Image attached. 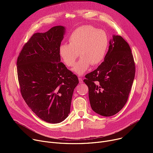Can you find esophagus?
I'll return each instance as SVG.
<instances>
[{
    "label": "esophagus",
    "instance_id": "esophagus-1",
    "mask_svg": "<svg viewBox=\"0 0 153 153\" xmlns=\"http://www.w3.org/2000/svg\"><path fill=\"white\" fill-rule=\"evenodd\" d=\"M79 82H80V83H82L83 82V80H82V79L80 78V77L79 78Z\"/></svg>",
    "mask_w": 153,
    "mask_h": 153
}]
</instances>
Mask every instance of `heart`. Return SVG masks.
<instances>
[{"mask_svg": "<svg viewBox=\"0 0 153 153\" xmlns=\"http://www.w3.org/2000/svg\"><path fill=\"white\" fill-rule=\"evenodd\" d=\"M108 47L106 33L91 26H82L75 30L68 38V44L59 47V55L67 67H72L78 57L73 71L79 76L83 75L93 66L104 59Z\"/></svg>", "mask_w": 153, "mask_h": 153, "instance_id": "1", "label": "heart"}]
</instances>
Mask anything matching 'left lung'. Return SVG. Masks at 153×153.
<instances>
[{
    "label": "left lung",
    "mask_w": 153,
    "mask_h": 153,
    "mask_svg": "<svg viewBox=\"0 0 153 153\" xmlns=\"http://www.w3.org/2000/svg\"><path fill=\"white\" fill-rule=\"evenodd\" d=\"M135 76V63L128 43L113 35L103 62L85 76L91 107L105 117L117 114L127 102Z\"/></svg>",
    "instance_id": "left-lung-1"
}]
</instances>
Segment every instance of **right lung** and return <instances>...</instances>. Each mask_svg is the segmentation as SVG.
Returning a JSON list of instances; mask_svg holds the SVG:
<instances>
[{
    "label": "right lung",
    "mask_w": 153,
    "mask_h": 153,
    "mask_svg": "<svg viewBox=\"0 0 153 153\" xmlns=\"http://www.w3.org/2000/svg\"><path fill=\"white\" fill-rule=\"evenodd\" d=\"M65 28L56 26L34 34L17 60L20 93L31 110L50 123L63 121L70 112L76 75L60 62L59 47Z\"/></svg>",
    "instance_id": "right-lung-1"
}]
</instances>
